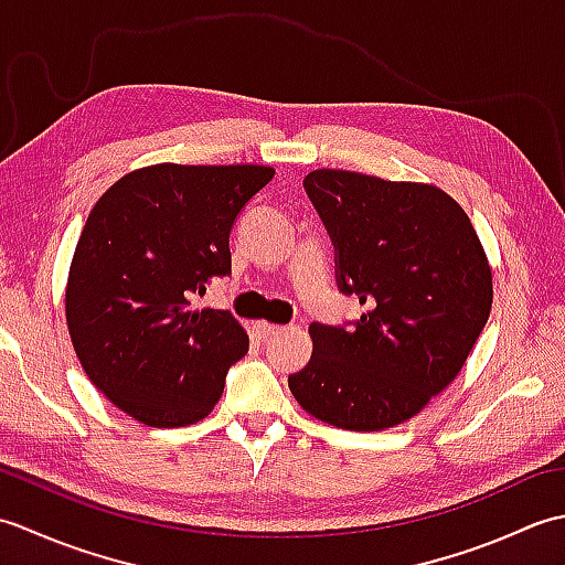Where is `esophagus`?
Wrapping results in <instances>:
<instances>
[{
  "label": "esophagus",
  "mask_w": 565,
  "mask_h": 565,
  "mask_svg": "<svg viewBox=\"0 0 565 565\" xmlns=\"http://www.w3.org/2000/svg\"><path fill=\"white\" fill-rule=\"evenodd\" d=\"M257 332H259V338L262 340H267V338H274V334H279L281 332V328L279 326H271V322H257Z\"/></svg>",
  "instance_id": "34e87169"
}]
</instances>
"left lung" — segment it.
Returning <instances> with one entry per match:
<instances>
[{"label":"left lung","instance_id":"8db88e82","mask_svg":"<svg viewBox=\"0 0 565 565\" xmlns=\"http://www.w3.org/2000/svg\"><path fill=\"white\" fill-rule=\"evenodd\" d=\"M303 189L332 239L340 294L366 313L313 322V354L289 388L328 425L395 427L449 386L486 328L493 279L481 239L437 186L316 170Z\"/></svg>","mask_w":565,"mask_h":565}]
</instances>
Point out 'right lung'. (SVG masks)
<instances>
[{
	"mask_svg": "<svg viewBox=\"0 0 565 565\" xmlns=\"http://www.w3.org/2000/svg\"><path fill=\"white\" fill-rule=\"evenodd\" d=\"M257 164H152L92 209L72 257L65 310L89 381L150 427H184L218 403L249 340L227 310H191L231 274L239 211L271 182Z\"/></svg>",
	"mask_w": 565,
	"mask_h": 565,
	"instance_id": "add662e5",
	"label": "right lung"
}]
</instances>
